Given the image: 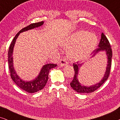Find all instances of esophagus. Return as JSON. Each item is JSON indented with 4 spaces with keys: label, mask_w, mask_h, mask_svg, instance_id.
Returning <instances> with one entry per match:
<instances>
[{
    "label": "esophagus",
    "mask_w": 120,
    "mask_h": 120,
    "mask_svg": "<svg viewBox=\"0 0 120 120\" xmlns=\"http://www.w3.org/2000/svg\"><path fill=\"white\" fill-rule=\"evenodd\" d=\"M67 64H68V62L65 58H63L60 60V66H64L65 65H67Z\"/></svg>",
    "instance_id": "esophagus-1"
}]
</instances>
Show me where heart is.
<instances>
[{"instance_id":"1","label":"heart","mask_w":120,"mask_h":120,"mask_svg":"<svg viewBox=\"0 0 120 120\" xmlns=\"http://www.w3.org/2000/svg\"><path fill=\"white\" fill-rule=\"evenodd\" d=\"M97 38L93 34L85 31L76 32L63 45L65 47L76 46L69 52V55L74 58H81L93 51L96 47Z\"/></svg>"}]
</instances>
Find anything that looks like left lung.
Here are the masks:
<instances>
[{"label": "left lung", "instance_id": "8db88e82", "mask_svg": "<svg viewBox=\"0 0 120 120\" xmlns=\"http://www.w3.org/2000/svg\"><path fill=\"white\" fill-rule=\"evenodd\" d=\"M98 46H99V47L97 48L94 51V52H93V55L91 57H94L95 55H96V53H97L98 52L101 51H106V55L108 56V65L107 67H106V70L105 74H104V78H103V79L101 80V81L99 83H97V84L93 85V86L90 87L82 86L79 83V82L78 81L77 77H78V74L79 68H80L82 64H79L78 62H77V64L73 63L74 69V75L73 80L70 83V85L71 87L73 88V90L76 91L77 92L81 93H88L93 92L97 90L98 88H99L106 81V80L108 79V77L109 76L111 67V59H112V52L109 40H108L107 38L106 37V36L104 35L103 33H101V39L99 44H98Z\"/></svg>", "mask_w": 120, "mask_h": 120}]
</instances>
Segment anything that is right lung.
<instances>
[{"label": "right lung", "instance_id": "right-lung-1", "mask_svg": "<svg viewBox=\"0 0 120 120\" xmlns=\"http://www.w3.org/2000/svg\"><path fill=\"white\" fill-rule=\"evenodd\" d=\"M44 23L43 21H41L40 22L34 23L29 24V26L23 28L21 29L18 33L16 34L15 37H14L12 42L10 45L9 51H8V64H9L10 73V76L13 81L15 83L21 88V89L24 90L27 92L28 93H34L36 92L41 90L46 84L47 80L49 79V73L50 70L52 68H55L57 66L56 64H47L44 65L42 68L41 70V71L39 74V76L34 80L33 81L25 82L19 79L18 75L16 74L15 71L14 67H13V61H12V52L13 49L15 44L16 40L17 39L18 36L20 34V33L25 32L26 30H29V29H33L34 28L40 27Z\"/></svg>", "mask_w": 120, "mask_h": 120}]
</instances>
